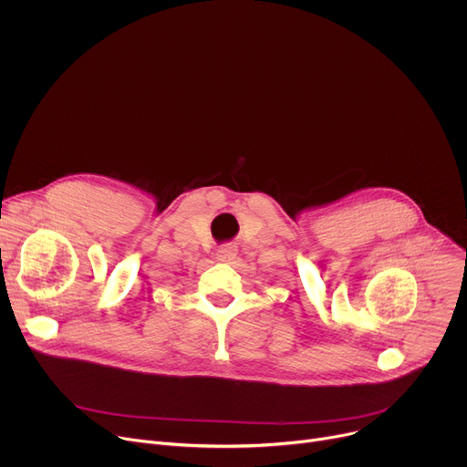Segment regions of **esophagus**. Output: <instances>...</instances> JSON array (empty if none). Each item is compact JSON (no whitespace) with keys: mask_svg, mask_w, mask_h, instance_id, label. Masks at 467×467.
I'll list each match as a JSON object with an SVG mask.
<instances>
[{"mask_svg":"<svg viewBox=\"0 0 467 467\" xmlns=\"http://www.w3.org/2000/svg\"><path fill=\"white\" fill-rule=\"evenodd\" d=\"M234 258H236V245H233V244H223L216 251V260L218 262H231Z\"/></svg>","mask_w":467,"mask_h":467,"instance_id":"obj_1","label":"esophagus"}]
</instances>
